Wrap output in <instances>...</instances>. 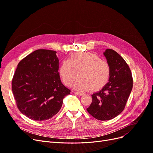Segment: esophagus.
I'll use <instances>...</instances> for the list:
<instances>
[{
    "mask_svg": "<svg viewBox=\"0 0 153 153\" xmlns=\"http://www.w3.org/2000/svg\"><path fill=\"white\" fill-rule=\"evenodd\" d=\"M73 93L76 94V95H78V96H82L83 95L82 93H80V92H75V91L73 92Z\"/></svg>",
    "mask_w": 153,
    "mask_h": 153,
    "instance_id": "obj_1",
    "label": "esophagus"
}]
</instances>
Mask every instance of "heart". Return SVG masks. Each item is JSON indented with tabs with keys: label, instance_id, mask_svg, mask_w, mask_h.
Segmentation results:
<instances>
[{
	"label": "heart",
	"instance_id": "obj_1",
	"mask_svg": "<svg viewBox=\"0 0 153 153\" xmlns=\"http://www.w3.org/2000/svg\"><path fill=\"white\" fill-rule=\"evenodd\" d=\"M78 78L73 85L74 89L84 92L91 89L99 90L108 82L111 68L109 64L101 60L98 55L90 52L72 55L68 61H63L59 69L62 82L69 87L75 78Z\"/></svg>",
	"mask_w": 153,
	"mask_h": 153
}]
</instances>
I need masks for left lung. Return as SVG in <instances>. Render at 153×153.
Masks as SVG:
<instances>
[{
	"label": "left lung",
	"instance_id": "left-lung-1",
	"mask_svg": "<svg viewBox=\"0 0 153 153\" xmlns=\"http://www.w3.org/2000/svg\"><path fill=\"white\" fill-rule=\"evenodd\" d=\"M103 54L111 68L110 79L102 89L92 95L87 110L96 119L108 121L124 109L133 88V78L128 64L117 52L106 49Z\"/></svg>",
	"mask_w": 153,
	"mask_h": 153
}]
</instances>
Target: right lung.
<instances>
[{
	"instance_id": "right-lung-1",
	"label": "right lung",
	"mask_w": 153,
	"mask_h": 153,
	"mask_svg": "<svg viewBox=\"0 0 153 153\" xmlns=\"http://www.w3.org/2000/svg\"><path fill=\"white\" fill-rule=\"evenodd\" d=\"M53 50L39 49L18 63L12 80L18 108L34 121H43L56 115L71 91L60 79L59 59Z\"/></svg>"
}]
</instances>
